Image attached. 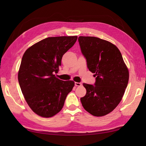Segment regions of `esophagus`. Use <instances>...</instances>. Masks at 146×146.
I'll return each mask as SVG.
<instances>
[{"label":"esophagus","instance_id":"obj_1","mask_svg":"<svg viewBox=\"0 0 146 146\" xmlns=\"http://www.w3.org/2000/svg\"><path fill=\"white\" fill-rule=\"evenodd\" d=\"M75 86H82V83L75 82Z\"/></svg>","mask_w":146,"mask_h":146}]
</instances>
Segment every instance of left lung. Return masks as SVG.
I'll return each instance as SVG.
<instances>
[{
	"label": "left lung",
	"mask_w": 146,
	"mask_h": 146,
	"mask_svg": "<svg viewBox=\"0 0 146 146\" xmlns=\"http://www.w3.org/2000/svg\"><path fill=\"white\" fill-rule=\"evenodd\" d=\"M78 42L88 70L95 77L94 85L83 84L86 94L80 100L92 115H105L122 100L129 82L128 69L112 43L90 36H80Z\"/></svg>",
	"instance_id": "left-lung-1"
}]
</instances>
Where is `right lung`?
Here are the masks:
<instances>
[{
  "mask_svg": "<svg viewBox=\"0 0 146 146\" xmlns=\"http://www.w3.org/2000/svg\"><path fill=\"white\" fill-rule=\"evenodd\" d=\"M77 36L51 37L31 46L22 58L18 81L26 102L34 112L51 117L63 108L75 82L63 81L58 73L65 52L75 44Z\"/></svg>",
  "mask_w": 146,
  "mask_h": 146,
  "instance_id": "right-lung-1",
  "label": "right lung"
}]
</instances>
